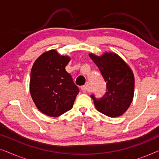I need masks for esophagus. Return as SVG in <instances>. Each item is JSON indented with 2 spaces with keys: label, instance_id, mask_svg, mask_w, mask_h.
Wrapping results in <instances>:
<instances>
[{
  "label": "esophagus",
  "instance_id": "esophagus-1",
  "mask_svg": "<svg viewBox=\"0 0 159 159\" xmlns=\"http://www.w3.org/2000/svg\"><path fill=\"white\" fill-rule=\"evenodd\" d=\"M81 89H82V90H83V92H86V91L88 90V84H85L84 85L82 86Z\"/></svg>",
  "mask_w": 159,
  "mask_h": 159
}]
</instances>
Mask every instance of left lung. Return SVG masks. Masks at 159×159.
<instances>
[{"instance_id":"obj_1","label":"left lung","mask_w":159,"mask_h":159,"mask_svg":"<svg viewBox=\"0 0 159 159\" xmlns=\"http://www.w3.org/2000/svg\"><path fill=\"white\" fill-rule=\"evenodd\" d=\"M98 67L106 82V95L94 100L99 112L109 117H118L129 108L134 98V77L132 69L122 58L114 52H105L101 56L89 53Z\"/></svg>"}]
</instances>
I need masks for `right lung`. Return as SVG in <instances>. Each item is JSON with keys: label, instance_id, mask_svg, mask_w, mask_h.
Wrapping results in <instances>:
<instances>
[{"label": "right lung", "instance_id": "add662e5", "mask_svg": "<svg viewBox=\"0 0 159 159\" xmlns=\"http://www.w3.org/2000/svg\"><path fill=\"white\" fill-rule=\"evenodd\" d=\"M69 56L52 49L41 54L32 65L30 92L36 107L45 115L58 117L71 109L79 88L65 67Z\"/></svg>", "mask_w": 159, "mask_h": 159}]
</instances>
